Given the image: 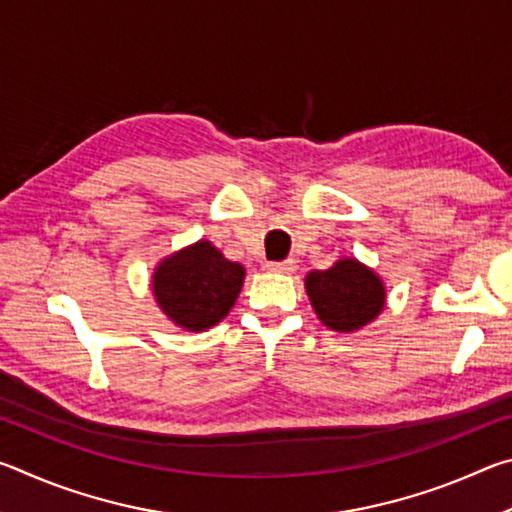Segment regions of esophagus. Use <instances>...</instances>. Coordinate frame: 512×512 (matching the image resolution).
<instances>
[{
    "instance_id": "1",
    "label": "esophagus",
    "mask_w": 512,
    "mask_h": 512,
    "mask_svg": "<svg viewBox=\"0 0 512 512\" xmlns=\"http://www.w3.org/2000/svg\"><path fill=\"white\" fill-rule=\"evenodd\" d=\"M268 271H275V273H293L298 268L296 259H282V262H268Z\"/></svg>"
}]
</instances>
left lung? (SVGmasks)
<instances>
[{
    "mask_svg": "<svg viewBox=\"0 0 512 512\" xmlns=\"http://www.w3.org/2000/svg\"><path fill=\"white\" fill-rule=\"evenodd\" d=\"M305 287L318 318L336 332H354L384 309L381 280L357 259H341L327 271H311Z\"/></svg>",
    "mask_w": 512,
    "mask_h": 512,
    "instance_id": "obj_1",
    "label": "left lung"
}]
</instances>
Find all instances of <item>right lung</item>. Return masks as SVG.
<instances>
[{"label":"right lung","instance_id":"1","mask_svg":"<svg viewBox=\"0 0 512 512\" xmlns=\"http://www.w3.org/2000/svg\"><path fill=\"white\" fill-rule=\"evenodd\" d=\"M244 275V266L225 259L210 241H198L155 268L153 293L173 323L203 332L228 316Z\"/></svg>","mask_w":512,"mask_h":512}]
</instances>
